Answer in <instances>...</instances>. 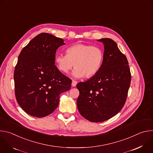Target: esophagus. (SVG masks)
<instances>
[{"label":"esophagus","instance_id":"34e87169","mask_svg":"<svg viewBox=\"0 0 153 153\" xmlns=\"http://www.w3.org/2000/svg\"><path fill=\"white\" fill-rule=\"evenodd\" d=\"M77 82H76V81H75V80H73V81H72V84H71V85H72V86H76V85H77Z\"/></svg>","mask_w":153,"mask_h":153}]
</instances>
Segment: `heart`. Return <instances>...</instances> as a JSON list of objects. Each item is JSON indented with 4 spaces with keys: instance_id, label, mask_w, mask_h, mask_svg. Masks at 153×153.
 <instances>
[{
    "instance_id": "1",
    "label": "heart",
    "mask_w": 153,
    "mask_h": 153,
    "mask_svg": "<svg viewBox=\"0 0 153 153\" xmlns=\"http://www.w3.org/2000/svg\"><path fill=\"white\" fill-rule=\"evenodd\" d=\"M66 55L57 54L55 62L62 73H68L73 66L72 75L76 78L91 77L99 71L103 59L102 50L97 47L77 43L68 47Z\"/></svg>"
}]
</instances>
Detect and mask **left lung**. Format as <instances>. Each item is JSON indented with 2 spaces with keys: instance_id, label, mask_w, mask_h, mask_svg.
I'll use <instances>...</instances> for the list:
<instances>
[{
  "instance_id": "left-lung-1",
  "label": "left lung",
  "mask_w": 153,
  "mask_h": 153,
  "mask_svg": "<svg viewBox=\"0 0 153 153\" xmlns=\"http://www.w3.org/2000/svg\"><path fill=\"white\" fill-rule=\"evenodd\" d=\"M97 40L104 45L101 67L91 79L76 85L79 91L78 110L93 122L108 120L122 110L131 79L127 59L117 43L109 38Z\"/></svg>"
}]
</instances>
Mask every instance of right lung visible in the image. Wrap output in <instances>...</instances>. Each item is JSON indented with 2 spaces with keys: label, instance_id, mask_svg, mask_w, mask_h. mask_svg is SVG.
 I'll use <instances>...</instances> for the list:
<instances>
[{
  "label": "right lung",
  "instance_id": "1",
  "mask_svg": "<svg viewBox=\"0 0 153 153\" xmlns=\"http://www.w3.org/2000/svg\"><path fill=\"white\" fill-rule=\"evenodd\" d=\"M64 44L62 39L40 33L18 57L14 73L16 98L22 110L32 116L51 114L59 105L60 94L71 88V80L54 65L56 50Z\"/></svg>",
  "mask_w": 153,
  "mask_h": 153
}]
</instances>
